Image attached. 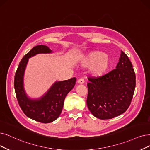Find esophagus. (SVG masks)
<instances>
[{
	"instance_id": "1",
	"label": "esophagus",
	"mask_w": 150,
	"mask_h": 150,
	"mask_svg": "<svg viewBox=\"0 0 150 150\" xmlns=\"http://www.w3.org/2000/svg\"><path fill=\"white\" fill-rule=\"evenodd\" d=\"M84 82H85V81L82 78H81L78 81H77V83H79V84H83V83H84Z\"/></svg>"
}]
</instances>
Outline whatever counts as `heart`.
I'll list each match as a JSON object with an SVG mask.
<instances>
[{
  "instance_id": "b5f03b06",
  "label": "heart",
  "mask_w": 150,
  "mask_h": 150,
  "mask_svg": "<svg viewBox=\"0 0 150 150\" xmlns=\"http://www.w3.org/2000/svg\"><path fill=\"white\" fill-rule=\"evenodd\" d=\"M111 61L108 55L100 51L91 52L81 59L83 67H91V73L95 77L102 76L109 70Z\"/></svg>"
}]
</instances>
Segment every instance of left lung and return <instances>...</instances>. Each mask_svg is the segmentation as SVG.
Segmentation results:
<instances>
[{"mask_svg": "<svg viewBox=\"0 0 150 150\" xmlns=\"http://www.w3.org/2000/svg\"><path fill=\"white\" fill-rule=\"evenodd\" d=\"M88 79L87 105L95 117L112 119L127 110L135 91V74L130 59L122 51L115 69Z\"/></svg>", "mask_w": 150, "mask_h": 150, "instance_id": "obj_1", "label": "left lung"}]
</instances>
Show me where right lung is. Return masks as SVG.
Returning <instances> with one entry per match:
<instances>
[{
  "label": "right lung",
  "mask_w": 150,
  "mask_h": 150,
  "mask_svg": "<svg viewBox=\"0 0 150 150\" xmlns=\"http://www.w3.org/2000/svg\"><path fill=\"white\" fill-rule=\"evenodd\" d=\"M49 47L39 45L33 47L21 60L14 79V87L19 105L23 112L33 120L50 123L60 115L66 96L75 86L76 78L56 81L41 97L33 99L28 97L24 88V75L29 58L40 53H51Z\"/></svg>",
  "instance_id": "add662e5"
}]
</instances>
